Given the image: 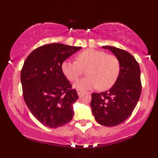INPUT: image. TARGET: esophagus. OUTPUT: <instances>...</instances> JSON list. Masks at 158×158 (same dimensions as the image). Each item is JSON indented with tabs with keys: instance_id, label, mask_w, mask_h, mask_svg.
<instances>
[{
	"instance_id": "1",
	"label": "esophagus",
	"mask_w": 158,
	"mask_h": 158,
	"mask_svg": "<svg viewBox=\"0 0 158 158\" xmlns=\"http://www.w3.org/2000/svg\"><path fill=\"white\" fill-rule=\"evenodd\" d=\"M82 92H83L82 90H79V89H78V90H77V94H78V96H80L81 95V94H82Z\"/></svg>"
}]
</instances>
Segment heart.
<instances>
[{"label":"heart","mask_w":158,"mask_h":158,"mask_svg":"<svg viewBox=\"0 0 158 158\" xmlns=\"http://www.w3.org/2000/svg\"><path fill=\"white\" fill-rule=\"evenodd\" d=\"M62 73L70 81H76L87 69L88 77L79 79L73 87L79 90H92L99 87L107 90L115 84L120 73V62L116 56L104 51L87 49L77 56V61L65 60L61 65Z\"/></svg>","instance_id":"heart-1"}]
</instances>
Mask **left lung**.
<instances>
[{
    "instance_id": "8db88e82",
    "label": "left lung",
    "mask_w": 158,
    "mask_h": 158,
    "mask_svg": "<svg viewBox=\"0 0 158 158\" xmlns=\"http://www.w3.org/2000/svg\"><path fill=\"white\" fill-rule=\"evenodd\" d=\"M120 62V73L115 83L106 92L91 95L90 107L101 125L115 127L125 121L136 107L141 93L139 64L132 54L113 46H103Z\"/></svg>"
}]
</instances>
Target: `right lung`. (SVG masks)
Wrapping results in <instances>:
<instances>
[{
	"instance_id": "add662e5",
	"label": "right lung",
	"mask_w": 158,
	"mask_h": 158,
	"mask_svg": "<svg viewBox=\"0 0 158 158\" xmlns=\"http://www.w3.org/2000/svg\"><path fill=\"white\" fill-rule=\"evenodd\" d=\"M81 47L51 43L36 48L25 60L20 74L23 96L32 115L50 128L64 126L73 116L77 90L62 73V62Z\"/></svg>"
}]
</instances>
